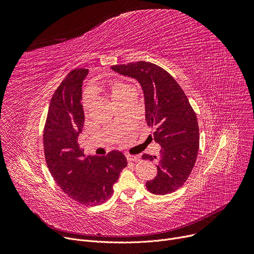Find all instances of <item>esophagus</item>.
Returning <instances> with one entry per match:
<instances>
[{
    "instance_id": "34e87169",
    "label": "esophagus",
    "mask_w": 254,
    "mask_h": 254,
    "mask_svg": "<svg viewBox=\"0 0 254 254\" xmlns=\"http://www.w3.org/2000/svg\"><path fill=\"white\" fill-rule=\"evenodd\" d=\"M127 159L128 162H139L140 157L138 155H127Z\"/></svg>"
}]
</instances>
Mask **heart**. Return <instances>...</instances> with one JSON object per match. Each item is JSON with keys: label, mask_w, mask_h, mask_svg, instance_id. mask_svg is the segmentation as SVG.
Returning <instances> with one entry per match:
<instances>
[{"label": "heart", "mask_w": 254, "mask_h": 254, "mask_svg": "<svg viewBox=\"0 0 254 254\" xmlns=\"http://www.w3.org/2000/svg\"><path fill=\"white\" fill-rule=\"evenodd\" d=\"M130 88L123 83V82H119V81H111L107 84H99L96 85L95 88L92 89V91H99V90H105L107 91L110 95L111 99L116 103L118 102L120 99H122L125 95H127V92L129 90ZM91 103V95L88 92L86 93V96L84 97L83 100V105L85 107V109L88 108V106Z\"/></svg>", "instance_id": "heart-1"}]
</instances>
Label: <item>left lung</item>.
Listing matches in <instances>:
<instances>
[{
    "mask_svg": "<svg viewBox=\"0 0 254 254\" xmlns=\"http://www.w3.org/2000/svg\"><path fill=\"white\" fill-rule=\"evenodd\" d=\"M111 69L136 79L142 87L145 118L154 126V141L161 145L159 156L143 154V159H158L157 175L146 182L154 194L177 190L188 180L195 164L199 135L195 113L180 85L161 66L148 62L112 65Z\"/></svg>",
    "mask_w": 254,
    "mask_h": 254,
    "instance_id": "1",
    "label": "left lung"
}]
</instances>
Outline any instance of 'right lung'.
Wrapping results in <instances>:
<instances>
[{
    "mask_svg": "<svg viewBox=\"0 0 254 254\" xmlns=\"http://www.w3.org/2000/svg\"><path fill=\"white\" fill-rule=\"evenodd\" d=\"M87 74V69L71 71L56 90L43 141L47 167L62 190L80 204L97 206L111 197L113 184L127 162L117 150L105 156H85L79 147L84 124L82 82Z\"/></svg>",
    "mask_w": 254,
    "mask_h": 254,
    "instance_id": "add662e5",
    "label": "right lung"
}]
</instances>
